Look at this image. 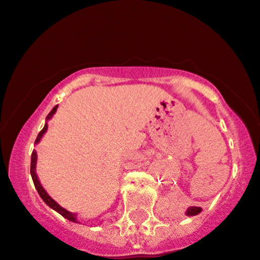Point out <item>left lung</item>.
I'll use <instances>...</instances> for the list:
<instances>
[{
  "label": "left lung",
  "mask_w": 260,
  "mask_h": 260,
  "mask_svg": "<svg viewBox=\"0 0 260 260\" xmlns=\"http://www.w3.org/2000/svg\"><path fill=\"white\" fill-rule=\"evenodd\" d=\"M201 212H202L201 207H189V208L187 209V212H185V214H187L188 217H193V215L199 214Z\"/></svg>",
  "instance_id": "1"
}]
</instances>
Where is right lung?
<instances>
[{
	"label": "right lung",
	"instance_id": "1",
	"mask_svg": "<svg viewBox=\"0 0 260 260\" xmlns=\"http://www.w3.org/2000/svg\"><path fill=\"white\" fill-rule=\"evenodd\" d=\"M57 107H58V105L54 106V107L52 108V111L50 112V113H48V116L46 117L45 127H43V129L41 131L40 133H38V136H37V138H36V142H35V144L40 143V141H41V139H42L43 135H45V133L47 132V128H48L47 122L50 121V119L52 118V116H53V114L56 113ZM36 165H37V152L34 149V152H32V155H31V177H32V179H34L35 187H36L38 194H40L41 198L43 199V202H45V203L47 204V206L50 207V208H52L53 210H56V212H58L59 214L62 215V217L66 218V219L71 220V222H73V223H80V222H78V219H77V215H76L75 213H72V212H70V210L64 209L63 207L59 206V204L57 203V202L54 201V199H52L51 196H48V193L46 192L45 188L42 187V184H41L40 179H38V177H37Z\"/></svg>",
	"mask_w": 260,
	"mask_h": 260
}]
</instances>
